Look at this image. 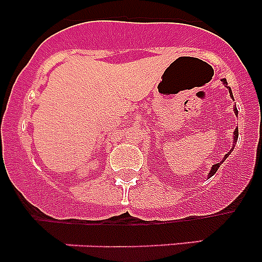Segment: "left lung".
I'll return each instance as SVG.
<instances>
[{"instance_id": "8db88e82", "label": "left lung", "mask_w": 262, "mask_h": 262, "mask_svg": "<svg viewBox=\"0 0 262 262\" xmlns=\"http://www.w3.org/2000/svg\"><path fill=\"white\" fill-rule=\"evenodd\" d=\"M222 82H223V85H224V86H226V88H227V89H228V92H230V96H231V98H232V99H233V96H232V92H231V88H230V86H228V84H227V80H226V78H223V80H222ZM233 101H235V99H233ZM233 113H235V114H236V115H237V108H236V105H235V106H233ZM237 136H239V131H237V128H236V129H235V131H233V144H232V149H233V148H235V144H236V143H237ZM230 155H231V151H230V152H228V154H226V156H224V157H223V160H222L221 163H217V164H214V165H212V166H211V169H210V172H209V173H207V178L212 177V176H214V174H215V173H216V170H217V169H219V166H221V165H222V163H224V160H226V159H227V157L230 156Z\"/></svg>"}]
</instances>
